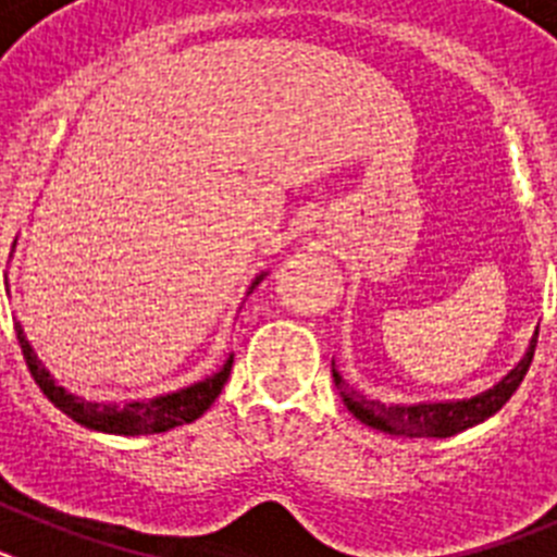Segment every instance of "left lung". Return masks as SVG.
<instances>
[{
    "label": "left lung",
    "instance_id": "obj_1",
    "mask_svg": "<svg viewBox=\"0 0 557 557\" xmlns=\"http://www.w3.org/2000/svg\"><path fill=\"white\" fill-rule=\"evenodd\" d=\"M535 343H539V332H535L533 346H530L528 357L521 359L519 366L502 379L494 391H485L482 396L466 398V401H449V405H418V407H393L379 405V401H368L366 396L354 393L351 387L343 382L337 371H334V385H337L339 398L346 401L348 410L362 421V424L382 430L387 435L401 437H451L457 432L469 430V426L480 424L485 418L494 416L496 410L505 407L510 396L519 391L533 362Z\"/></svg>",
    "mask_w": 557,
    "mask_h": 557
}]
</instances>
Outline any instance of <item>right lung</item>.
I'll list each match as a JSON object with an SVG mask.
<instances>
[{"label":"right lung","mask_w":557,"mask_h":557,"mask_svg":"<svg viewBox=\"0 0 557 557\" xmlns=\"http://www.w3.org/2000/svg\"><path fill=\"white\" fill-rule=\"evenodd\" d=\"M16 337L18 348L24 354V362H27L29 376L36 379V385L41 387L44 396L77 424L88 426V430L108 432V435H152V432H166L172 426L191 424L195 418L203 416L214 398L220 396L223 385L231 376V366H234V357H228V362L223 366V371H218L206 382L198 385L184 387L178 393H166V396L150 398V401H127V405H95V401H86V398H77L72 393H66L63 387H58L52 382V376L47 373V368L41 366V359L33 354L27 337H24L22 326L16 323Z\"/></svg>","instance_id":"obj_1"}]
</instances>
